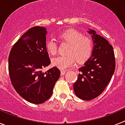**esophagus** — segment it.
<instances>
[{"label":"esophagus","instance_id":"obj_1","mask_svg":"<svg viewBox=\"0 0 125 125\" xmlns=\"http://www.w3.org/2000/svg\"><path fill=\"white\" fill-rule=\"evenodd\" d=\"M66 73V71H64V70H61V76H64Z\"/></svg>","mask_w":125,"mask_h":125}]
</instances>
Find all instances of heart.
I'll return each mask as SVG.
<instances>
[{
    "mask_svg": "<svg viewBox=\"0 0 125 125\" xmlns=\"http://www.w3.org/2000/svg\"><path fill=\"white\" fill-rule=\"evenodd\" d=\"M62 42L69 44L67 56H59L52 59V64L62 70L68 69L76 64L84 62L90 57L93 48L92 39L84 36L83 33L74 29H69L59 35ZM46 49L51 54L54 55L57 51L56 40L51 39L46 42Z\"/></svg>",
    "mask_w": 125,
    "mask_h": 125,
    "instance_id": "b5f03b06",
    "label": "heart"
}]
</instances>
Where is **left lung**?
<instances>
[{"mask_svg": "<svg viewBox=\"0 0 125 125\" xmlns=\"http://www.w3.org/2000/svg\"><path fill=\"white\" fill-rule=\"evenodd\" d=\"M94 43L92 55L79 69L78 80L73 84L76 95L81 100H91L100 96L110 83L115 69V57L112 46L89 29Z\"/></svg>", "mask_w": 125, "mask_h": 125, "instance_id": "8db88e82", "label": "left lung"}]
</instances>
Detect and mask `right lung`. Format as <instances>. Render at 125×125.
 Instances as JSON below:
<instances>
[{"label":"right lung","instance_id":"1","mask_svg":"<svg viewBox=\"0 0 125 125\" xmlns=\"http://www.w3.org/2000/svg\"><path fill=\"white\" fill-rule=\"evenodd\" d=\"M46 34L45 27H32L13 46L9 56L13 87L24 100L34 104L49 99L61 74L57 67L42 71L51 64L46 47Z\"/></svg>","mask_w":125,"mask_h":125}]
</instances>
